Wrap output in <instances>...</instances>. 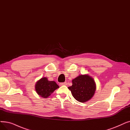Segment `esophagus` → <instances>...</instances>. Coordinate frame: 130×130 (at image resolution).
<instances>
[{
	"label": "esophagus",
	"mask_w": 130,
	"mask_h": 130,
	"mask_svg": "<svg viewBox=\"0 0 130 130\" xmlns=\"http://www.w3.org/2000/svg\"><path fill=\"white\" fill-rule=\"evenodd\" d=\"M60 86H66L67 85V83L66 82H64V83H60L59 84Z\"/></svg>",
	"instance_id": "34e87169"
}]
</instances>
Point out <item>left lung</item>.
I'll use <instances>...</instances> for the list:
<instances>
[{
  "label": "left lung",
  "mask_w": 130,
  "mask_h": 130,
  "mask_svg": "<svg viewBox=\"0 0 130 130\" xmlns=\"http://www.w3.org/2000/svg\"><path fill=\"white\" fill-rule=\"evenodd\" d=\"M77 101L86 103L94 94L96 85L94 79L88 74L80 75L72 80V86L68 87Z\"/></svg>",
  "instance_id": "8db88e82"
}]
</instances>
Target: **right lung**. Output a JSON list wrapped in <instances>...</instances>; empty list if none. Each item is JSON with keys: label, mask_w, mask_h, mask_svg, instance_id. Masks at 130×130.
<instances>
[{"label": "right lung", "mask_w": 130, "mask_h": 130, "mask_svg": "<svg viewBox=\"0 0 130 130\" xmlns=\"http://www.w3.org/2000/svg\"><path fill=\"white\" fill-rule=\"evenodd\" d=\"M59 86L55 81H50L47 77H42L38 80L35 85V89L39 95L43 98H47L54 92Z\"/></svg>", "instance_id": "obj_1"}]
</instances>
